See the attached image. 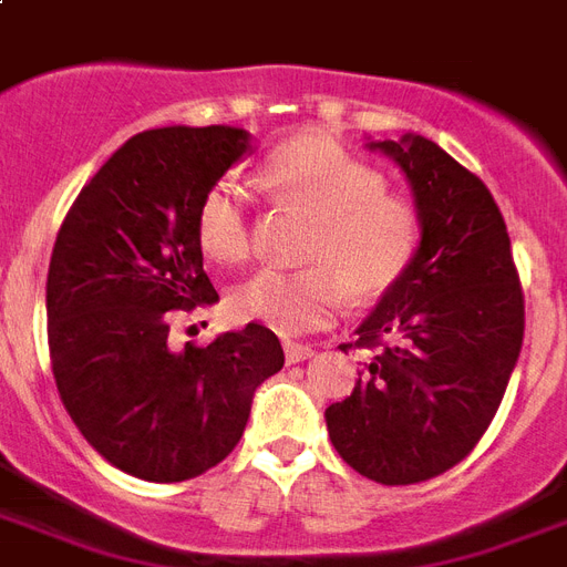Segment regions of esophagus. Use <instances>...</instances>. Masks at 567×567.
<instances>
[{
	"label": "esophagus",
	"mask_w": 567,
	"mask_h": 567,
	"mask_svg": "<svg viewBox=\"0 0 567 567\" xmlns=\"http://www.w3.org/2000/svg\"><path fill=\"white\" fill-rule=\"evenodd\" d=\"M312 353L315 351L309 348V344H300V341H285V360H288V365L306 362Z\"/></svg>",
	"instance_id": "obj_1"
}]
</instances>
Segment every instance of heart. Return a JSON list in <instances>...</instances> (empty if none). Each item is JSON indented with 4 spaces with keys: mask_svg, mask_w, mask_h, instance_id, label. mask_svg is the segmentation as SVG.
I'll return each instance as SVG.
<instances>
[{
    "mask_svg": "<svg viewBox=\"0 0 567 567\" xmlns=\"http://www.w3.org/2000/svg\"><path fill=\"white\" fill-rule=\"evenodd\" d=\"M258 181L276 205L309 216L300 261L261 270L228 293V312L267 330L309 332L332 321L344 297L369 302L392 291L419 246V216L408 198L383 189V175L323 136H297L270 151ZM198 249L216 265L249 255V219L228 181L205 189L196 207Z\"/></svg>",
    "mask_w": 567,
    "mask_h": 567,
    "instance_id": "1",
    "label": "heart"
}]
</instances>
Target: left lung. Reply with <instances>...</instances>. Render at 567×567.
<instances>
[{"mask_svg": "<svg viewBox=\"0 0 567 567\" xmlns=\"http://www.w3.org/2000/svg\"><path fill=\"white\" fill-rule=\"evenodd\" d=\"M369 148L410 181L422 240L357 330L374 357L323 416L344 464L416 485L464 461L496 416L524 344V291L503 214L470 168L416 133Z\"/></svg>", "mask_w": 567, "mask_h": 567, "instance_id": "obj_1", "label": "left lung"}]
</instances>
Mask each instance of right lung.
Wrapping results in <instances>:
<instances>
[{
  "mask_svg": "<svg viewBox=\"0 0 567 567\" xmlns=\"http://www.w3.org/2000/svg\"><path fill=\"white\" fill-rule=\"evenodd\" d=\"M249 151L240 127H159L124 142L64 216L47 274L53 378L73 425L112 466L187 482L244 437L255 389L285 365L246 323L168 348L172 312L214 306L196 207Z\"/></svg>",
  "mask_w": 567,
  "mask_h": 567,
  "instance_id": "obj_1",
  "label": "right lung"
}]
</instances>
